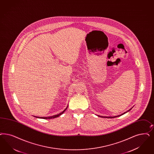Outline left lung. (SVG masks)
<instances>
[{
	"label": "left lung",
	"instance_id": "8db88e82",
	"mask_svg": "<svg viewBox=\"0 0 154 154\" xmlns=\"http://www.w3.org/2000/svg\"><path fill=\"white\" fill-rule=\"evenodd\" d=\"M132 108H133V107H132ZM132 108H131V109H130V110H128V111H127V112H125L124 113H123V114H122L121 115H119V116H115V117H102V116H99V117H102V118H103V117H104V118H115V117H119V116H122V115H123L124 114L126 113V112H129L130 110H131L132 109Z\"/></svg>",
	"mask_w": 154,
	"mask_h": 154
}]
</instances>
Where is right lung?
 <instances>
[{"label":"right lung","instance_id":"1","mask_svg":"<svg viewBox=\"0 0 154 154\" xmlns=\"http://www.w3.org/2000/svg\"><path fill=\"white\" fill-rule=\"evenodd\" d=\"M68 106H67L66 107V108L64 110V111L63 112H60V113H59V114H57V115H55V116H51V117H36V116H34V117H36V118H42V119H52V118H57V117H59L60 116H61V114H63V113H64V112L67 109V108H68Z\"/></svg>","mask_w":154,"mask_h":154}]
</instances>
